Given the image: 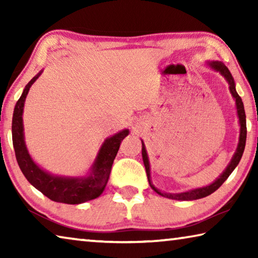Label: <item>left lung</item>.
<instances>
[{
  "instance_id": "left-lung-1",
  "label": "left lung",
  "mask_w": 258,
  "mask_h": 258,
  "mask_svg": "<svg viewBox=\"0 0 258 258\" xmlns=\"http://www.w3.org/2000/svg\"><path fill=\"white\" fill-rule=\"evenodd\" d=\"M206 63L209 68H212L213 71L220 73L221 75L225 78V81L228 82V84H229L230 92H231V94H232L233 99L235 100V106H237V113H238L239 124H240V135H239V142H238L237 150H235L232 159H231L229 165L226 166V168L224 169L223 173H222L221 175L212 183V184L203 186V187H197V189L189 190L185 192H180V194H167V192H163V191L158 190L154 184H152L151 176H150L149 157H148L145 143H143V141L141 140L142 141V159H143V164H145V167H146L148 181H149L151 189L155 192H157L158 195L163 196V197H165V198L174 199V200H196V199H200V198L207 197V196L212 195L213 192H215L218 187L223 184L226 178L230 176V174L234 171L235 167H237L240 159H241V157H242L244 146H246V138H247L246 113H244L242 100L239 97V94L237 93V90H235V83H234L233 77H232V75H231V73L228 69V67H226L225 64L222 62V61H207Z\"/></svg>"
}]
</instances>
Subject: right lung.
I'll return each instance as SVG.
<instances>
[{
	"mask_svg": "<svg viewBox=\"0 0 258 258\" xmlns=\"http://www.w3.org/2000/svg\"><path fill=\"white\" fill-rule=\"evenodd\" d=\"M42 73L43 71L34 76L25 86L23 94L16 103L12 117V142L21 172L30 184L53 202L77 205L98 198L107 185L113 159L118 152L120 142L125 137H127L130 131L125 128L104 140L91 166L90 172L85 176L54 175L44 171L29 155L25 142L23 121L26 97L30 86L41 76Z\"/></svg>",
	"mask_w": 258,
	"mask_h": 258,
	"instance_id": "add662e5",
	"label": "right lung"
}]
</instances>
